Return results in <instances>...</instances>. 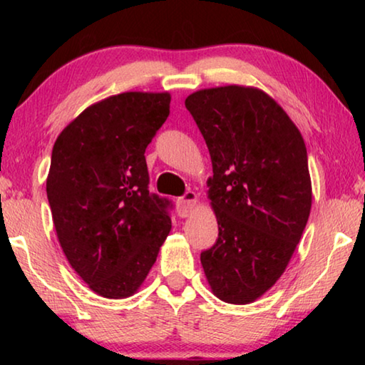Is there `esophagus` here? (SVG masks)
<instances>
[{
  "mask_svg": "<svg viewBox=\"0 0 365 365\" xmlns=\"http://www.w3.org/2000/svg\"><path fill=\"white\" fill-rule=\"evenodd\" d=\"M197 205V195L195 191H187L182 197H180V207H182V217H187L191 212H193V209Z\"/></svg>",
  "mask_w": 365,
  "mask_h": 365,
  "instance_id": "1",
  "label": "esophagus"
}]
</instances>
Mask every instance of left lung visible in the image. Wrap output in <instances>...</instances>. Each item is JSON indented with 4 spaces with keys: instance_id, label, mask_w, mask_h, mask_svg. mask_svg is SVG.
<instances>
[{
    "instance_id": "obj_1",
    "label": "left lung",
    "mask_w": 365,
    "mask_h": 365,
    "mask_svg": "<svg viewBox=\"0 0 365 365\" xmlns=\"http://www.w3.org/2000/svg\"><path fill=\"white\" fill-rule=\"evenodd\" d=\"M214 175L209 200L219 238L201 252L212 293L248 304L280 279L312 205L304 140L279 104L252 86L200 90L185 100Z\"/></svg>"
}]
</instances>
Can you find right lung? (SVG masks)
I'll return each mask as SVG.
<instances>
[{
  "label": "right lung",
  "instance_id": "obj_1",
  "mask_svg": "<svg viewBox=\"0 0 365 365\" xmlns=\"http://www.w3.org/2000/svg\"><path fill=\"white\" fill-rule=\"evenodd\" d=\"M169 93L127 91L86 108L53 146L46 195L67 261L96 294L132 296L170 232V201L150 193L146 146Z\"/></svg>",
  "mask_w": 365,
  "mask_h": 365
}]
</instances>
